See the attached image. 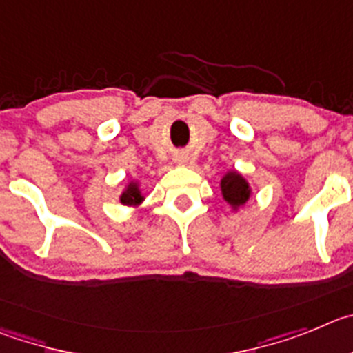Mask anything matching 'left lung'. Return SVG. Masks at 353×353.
<instances>
[{
  "label": "left lung",
  "instance_id": "left-lung-1",
  "mask_svg": "<svg viewBox=\"0 0 353 353\" xmlns=\"http://www.w3.org/2000/svg\"><path fill=\"white\" fill-rule=\"evenodd\" d=\"M221 193L232 208H239L246 204V200L250 199V186L241 174L228 172L221 179Z\"/></svg>",
  "mask_w": 353,
  "mask_h": 353
}]
</instances>
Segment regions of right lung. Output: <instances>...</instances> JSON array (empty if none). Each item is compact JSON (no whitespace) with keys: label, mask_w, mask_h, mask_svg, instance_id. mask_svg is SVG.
<instances>
[{"label":"right lung","mask_w":353,"mask_h":353,"mask_svg":"<svg viewBox=\"0 0 353 353\" xmlns=\"http://www.w3.org/2000/svg\"><path fill=\"white\" fill-rule=\"evenodd\" d=\"M121 202L126 205H135L142 202V195L135 184H128V190L121 195Z\"/></svg>","instance_id":"add662e5"}]
</instances>
